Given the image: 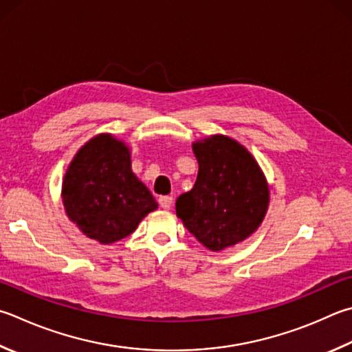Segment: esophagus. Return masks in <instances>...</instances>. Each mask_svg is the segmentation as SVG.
I'll return each instance as SVG.
<instances>
[{
	"instance_id": "obj_1",
	"label": "esophagus",
	"mask_w": 352,
	"mask_h": 352,
	"mask_svg": "<svg viewBox=\"0 0 352 352\" xmlns=\"http://www.w3.org/2000/svg\"><path fill=\"white\" fill-rule=\"evenodd\" d=\"M172 200H174V198H172L170 195H163L158 198V203L163 209H169L172 206Z\"/></svg>"
}]
</instances>
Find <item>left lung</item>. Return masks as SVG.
<instances>
[{"label":"left lung","mask_w":352,"mask_h":352,"mask_svg":"<svg viewBox=\"0 0 352 352\" xmlns=\"http://www.w3.org/2000/svg\"><path fill=\"white\" fill-rule=\"evenodd\" d=\"M198 162L194 188L177 198V217L214 252L257 231L270 206V188L251 152L226 135L192 144Z\"/></svg>","instance_id":"1"}]
</instances>
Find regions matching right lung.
I'll use <instances>...</instances> for the list:
<instances>
[{
	"mask_svg": "<svg viewBox=\"0 0 352 352\" xmlns=\"http://www.w3.org/2000/svg\"><path fill=\"white\" fill-rule=\"evenodd\" d=\"M66 214L86 237L103 245L135 231L158 208L131 169V151L111 133H100L76 152L63 178Z\"/></svg>",
	"mask_w": 352,
	"mask_h": 352,
	"instance_id": "1",
	"label": "right lung"
}]
</instances>
